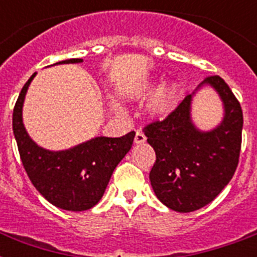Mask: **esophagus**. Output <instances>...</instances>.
<instances>
[{
	"label": "esophagus",
	"mask_w": 257,
	"mask_h": 257,
	"mask_svg": "<svg viewBox=\"0 0 257 257\" xmlns=\"http://www.w3.org/2000/svg\"><path fill=\"white\" fill-rule=\"evenodd\" d=\"M145 140H147V137H145L144 133L141 131H137L136 136H135V144H143V143H145Z\"/></svg>",
	"instance_id": "34e87169"
}]
</instances>
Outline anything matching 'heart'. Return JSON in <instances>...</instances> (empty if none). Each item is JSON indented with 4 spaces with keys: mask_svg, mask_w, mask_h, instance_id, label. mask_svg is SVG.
I'll list each match as a JSON object with an SVG mask.
<instances>
[{
    "mask_svg": "<svg viewBox=\"0 0 257 257\" xmlns=\"http://www.w3.org/2000/svg\"><path fill=\"white\" fill-rule=\"evenodd\" d=\"M151 89V85L148 82L140 84L133 88V92L137 94H143V93L148 92ZM180 88L177 84H171V85L164 86L160 89L159 92L153 96V98L149 102V110L152 113L153 116L163 117L165 114H168L171 112L173 106H175L177 97H179Z\"/></svg>",
    "mask_w": 257,
    "mask_h": 257,
    "instance_id": "heart-1",
    "label": "heart"
}]
</instances>
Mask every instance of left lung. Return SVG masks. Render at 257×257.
<instances>
[{
	"label": "left lung",
	"mask_w": 257,
	"mask_h": 257,
	"mask_svg": "<svg viewBox=\"0 0 257 257\" xmlns=\"http://www.w3.org/2000/svg\"><path fill=\"white\" fill-rule=\"evenodd\" d=\"M213 86L224 104L221 124L201 132L192 124L188 94L165 120L144 128L147 141L156 152L149 180L157 199L176 212L197 211L209 204L225 185L239 164L243 110L227 82L209 76L199 85Z\"/></svg>",
	"instance_id": "1"
}]
</instances>
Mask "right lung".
I'll list each match as a JSON object with an SVG mask.
<instances>
[{"label":"right lung","instance_id":"add662e5","mask_svg":"<svg viewBox=\"0 0 257 257\" xmlns=\"http://www.w3.org/2000/svg\"><path fill=\"white\" fill-rule=\"evenodd\" d=\"M72 58L57 64H76ZM36 73L26 81L13 109V133L22 165L36 189L50 204L65 211H86L104 195L110 176L129 149L135 132L122 137H96L66 151L38 147L22 124V105Z\"/></svg>","mask_w":257,"mask_h":257}]
</instances>
